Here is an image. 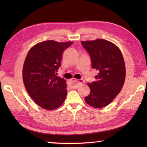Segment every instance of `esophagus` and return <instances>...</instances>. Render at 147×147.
I'll return each instance as SVG.
<instances>
[{
    "label": "esophagus",
    "mask_w": 147,
    "mask_h": 147,
    "mask_svg": "<svg viewBox=\"0 0 147 147\" xmlns=\"http://www.w3.org/2000/svg\"><path fill=\"white\" fill-rule=\"evenodd\" d=\"M84 83V81L82 80H74L72 81L71 83V87L73 88H77L80 85Z\"/></svg>",
    "instance_id": "obj_1"
}]
</instances>
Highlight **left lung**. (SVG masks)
Instances as JSON below:
<instances>
[{"instance_id":"8db88e82","label":"left lung","mask_w":147,"mask_h":147,"mask_svg":"<svg viewBox=\"0 0 147 147\" xmlns=\"http://www.w3.org/2000/svg\"><path fill=\"white\" fill-rule=\"evenodd\" d=\"M92 61V66L98 71L95 82L88 83L90 89L85 102L92 107L102 108L115 98L124 85L126 67L123 54L117 45L106 40L82 41Z\"/></svg>"}]
</instances>
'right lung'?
Instances as JSON below:
<instances>
[{"instance_id": "add662e5", "label": "right lung", "mask_w": 147, "mask_h": 147, "mask_svg": "<svg viewBox=\"0 0 147 147\" xmlns=\"http://www.w3.org/2000/svg\"><path fill=\"white\" fill-rule=\"evenodd\" d=\"M73 43L47 40L33 46L26 55L23 68L24 86L36 104L46 110L59 107L66 97V82L55 73L63 52Z\"/></svg>"}]
</instances>
